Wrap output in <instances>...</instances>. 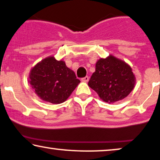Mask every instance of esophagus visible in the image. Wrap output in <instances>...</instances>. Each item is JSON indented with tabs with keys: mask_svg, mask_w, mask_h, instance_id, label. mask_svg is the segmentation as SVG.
<instances>
[{
	"mask_svg": "<svg viewBox=\"0 0 160 160\" xmlns=\"http://www.w3.org/2000/svg\"><path fill=\"white\" fill-rule=\"evenodd\" d=\"M82 82H88V81H89V77H88V76L84 77V78H82Z\"/></svg>",
	"mask_w": 160,
	"mask_h": 160,
	"instance_id": "esophagus-1",
	"label": "esophagus"
}]
</instances>
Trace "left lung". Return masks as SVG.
<instances>
[{"instance_id": "obj_1", "label": "left lung", "mask_w": 160, "mask_h": 160, "mask_svg": "<svg viewBox=\"0 0 160 160\" xmlns=\"http://www.w3.org/2000/svg\"><path fill=\"white\" fill-rule=\"evenodd\" d=\"M136 84V77L129 64L110 55L96 63V71L88 85L102 100L108 103L120 101L129 95Z\"/></svg>"}]
</instances>
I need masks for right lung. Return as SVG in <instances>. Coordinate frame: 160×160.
Masks as SVG:
<instances>
[{"label": "right lung", "instance_id": "1", "mask_svg": "<svg viewBox=\"0 0 160 160\" xmlns=\"http://www.w3.org/2000/svg\"><path fill=\"white\" fill-rule=\"evenodd\" d=\"M28 82L41 100L57 104L68 99L80 80L64 61L49 56L31 69Z\"/></svg>", "mask_w": 160, "mask_h": 160}]
</instances>
